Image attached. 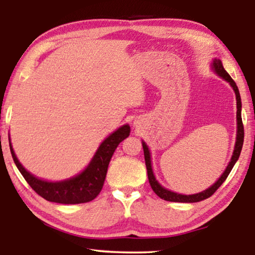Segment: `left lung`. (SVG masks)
<instances>
[{"label": "left lung", "mask_w": 255, "mask_h": 255, "mask_svg": "<svg viewBox=\"0 0 255 255\" xmlns=\"http://www.w3.org/2000/svg\"><path fill=\"white\" fill-rule=\"evenodd\" d=\"M212 69L217 73V74L228 81L231 87L235 90L236 93V99H237V139H236V145H235V151H233L231 161L229 162L228 167L224 170V173L222 174V176L217 180V182H215L210 188H208L207 190L201 191L198 194H194V195H182V194H177L174 193V191H170L166 188H163L161 184H160L158 181H156L154 174H153V169H152V165H151V154H149V149L147 147V145L142 141V148H144V155H145V163H146V169H147V176H148V181L149 184H151L152 189L154 193L158 195L160 198L165 201H169V202H181V203H194V202H200L203 201L205 198L210 197L211 195H214L216 190L218 189L219 187L222 186L223 182L226 180V177L229 176L230 172H231L233 166L238 160L240 152H242L243 148V144H244V125H243V121H242V99H240V94L238 90V87H237L236 82L233 81L231 76L229 75V73L225 71L224 67H223L222 61L219 59H215L214 62H212Z\"/></svg>", "instance_id": "obj_1"}]
</instances>
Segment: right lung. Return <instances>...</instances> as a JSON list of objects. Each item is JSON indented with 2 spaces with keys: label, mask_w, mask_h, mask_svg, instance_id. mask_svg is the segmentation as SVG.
Instances as JSON below:
<instances>
[{
  "label": "right lung",
  "mask_w": 255,
  "mask_h": 255,
  "mask_svg": "<svg viewBox=\"0 0 255 255\" xmlns=\"http://www.w3.org/2000/svg\"><path fill=\"white\" fill-rule=\"evenodd\" d=\"M128 134H130V127L128 124L121 127L100 145L92 161L82 173L59 182H50V181L38 179L27 172L17 159L11 142H10V152L20 174L39 196L46 201L61 204L87 203L93 201L102 190L111 156L120 142L128 138Z\"/></svg>",
  "instance_id": "right-lung-1"
}]
</instances>
